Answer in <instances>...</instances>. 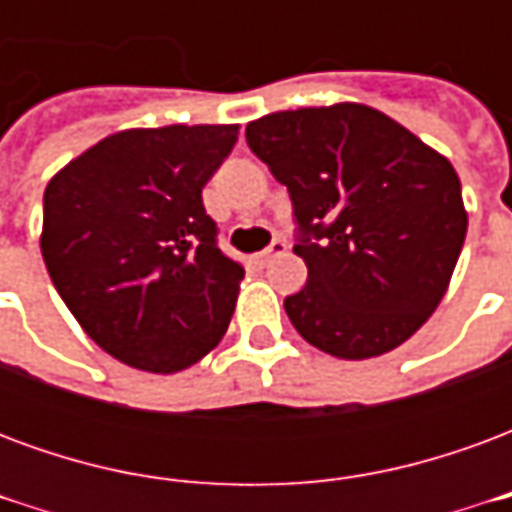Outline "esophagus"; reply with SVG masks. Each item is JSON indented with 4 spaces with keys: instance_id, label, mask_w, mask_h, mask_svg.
<instances>
[{
    "instance_id": "obj_1",
    "label": "esophagus",
    "mask_w": 512,
    "mask_h": 512,
    "mask_svg": "<svg viewBox=\"0 0 512 512\" xmlns=\"http://www.w3.org/2000/svg\"><path fill=\"white\" fill-rule=\"evenodd\" d=\"M285 252H288V244H285L282 238H274V241H271V244H268L266 249H263V252L257 255V260H260V263L266 266L268 260H274V257L285 255Z\"/></svg>"
}]
</instances>
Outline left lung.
<instances>
[{"mask_svg":"<svg viewBox=\"0 0 512 512\" xmlns=\"http://www.w3.org/2000/svg\"><path fill=\"white\" fill-rule=\"evenodd\" d=\"M246 145L288 186L307 285L296 332L340 359L406 343L439 307L466 238L461 180L408 128L362 104L274 112Z\"/></svg>","mask_w":512,"mask_h":512,"instance_id":"1","label":"left lung"}]
</instances>
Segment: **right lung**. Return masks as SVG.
Here are the masks:
<instances>
[{
    "label": "right lung",
    "instance_id": "obj_1",
    "mask_svg": "<svg viewBox=\"0 0 512 512\" xmlns=\"http://www.w3.org/2000/svg\"><path fill=\"white\" fill-rule=\"evenodd\" d=\"M238 126L134 128L101 139L43 194L40 252L95 343L147 373H178L233 318L244 266L202 205Z\"/></svg>",
    "mask_w": 512,
    "mask_h": 512
}]
</instances>
